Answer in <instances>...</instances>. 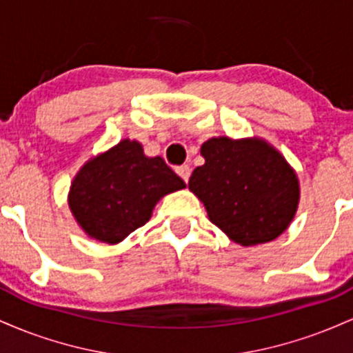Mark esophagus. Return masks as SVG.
Wrapping results in <instances>:
<instances>
[{
	"mask_svg": "<svg viewBox=\"0 0 353 353\" xmlns=\"http://www.w3.org/2000/svg\"><path fill=\"white\" fill-rule=\"evenodd\" d=\"M176 172L179 174L182 181L188 182L189 181V176H190V165L189 164H182V165H179V168L176 169Z\"/></svg>",
	"mask_w": 353,
	"mask_h": 353,
	"instance_id": "esophagus-1",
	"label": "esophagus"
}]
</instances>
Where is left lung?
Segmentation results:
<instances>
[{
    "mask_svg": "<svg viewBox=\"0 0 353 353\" xmlns=\"http://www.w3.org/2000/svg\"><path fill=\"white\" fill-rule=\"evenodd\" d=\"M204 164L192 171L189 190L209 221L242 247L275 241L297 212V172L262 137H210L201 145Z\"/></svg>",
    "mask_w": 353,
    "mask_h": 353,
    "instance_id": "left-lung-1",
    "label": "left lung"
}]
</instances>
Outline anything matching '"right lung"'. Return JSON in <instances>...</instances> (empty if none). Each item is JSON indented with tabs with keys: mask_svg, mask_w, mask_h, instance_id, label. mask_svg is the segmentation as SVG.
<instances>
[{
	"mask_svg": "<svg viewBox=\"0 0 353 353\" xmlns=\"http://www.w3.org/2000/svg\"><path fill=\"white\" fill-rule=\"evenodd\" d=\"M185 182L161 156L149 157L136 139H123L81 165L68 204L88 237L119 244L152 216L156 204Z\"/></svg>",
	"mask_w": 353,
	"mask_h": 353,
	"instance_id": "right-lung-1",
	"label": "right lung"
}]
</instances>
